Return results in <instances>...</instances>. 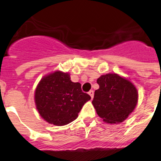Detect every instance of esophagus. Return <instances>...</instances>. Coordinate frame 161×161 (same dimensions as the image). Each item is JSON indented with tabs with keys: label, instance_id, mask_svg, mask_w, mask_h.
I'll return each instance as SVG.
<instances>
[{
	"label": "esophagus",
	"instance_id": "esophagus-1",
	"mask_svg": "<svg viewBox=\"0 0 161 161\" xmlns=\"http://www.w3.org/2000/svg\"><path fill=\"white\" fill-rule=\"evenodd\" d=\"M88 94L90 95L91 98H93V95H94V92H93V90H90L89 92H88Z\"/></svg>",
	"mask_w": 161,
	"mask_h": 161
}]
</instances>
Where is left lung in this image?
<instances>
[{
    "label": "left lung",
    "instance_id": "1",
    "mask_svg": "<svg viewBox=\"0 0 161 161\" xmlns=\"http://www.w3.org/2000/svg\"><path fill=\"white\" fill-rule=\"evenodd\" d=\"M99 88L92 101L96 112L104 122L119 124L134 111L138 103V92L129 79L116 73H108L97 79Z\"/></svg>",
    "mask_w": 161,
    "mask_h": 161
}]
</instances>
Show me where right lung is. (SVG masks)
<instances>
[{
    "label": "right lung",
    "mask_w": 161,
    "mask_h": 161,
    "mask_svg": "<svg viewBox=\"0 0 161 161\" xmlns=\"http://www.w3.org/2000/svg\"><path fill=\"white\" fill-rule=\"evenodd\" d=\"M36 109L45 121L63 126L73 122L83 106L90 100L79 83H73L70 74L56 71L45 76L36 86L34 95Z\"/></svg>",
    "instance_id": "right-lung-1"
}]
</instances>
